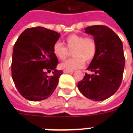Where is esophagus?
<instances>
[{
	"label": "esophagus",
	"instance_id": "obj_1",
	"mask_svg": "<svg viewBox=\"0 0 133 133\" xmlns=\"http://www.w3.org/2000/svg\"><path fill=\"white\" fill-rule=\"evenodd\" d=\"M63 72H64V73H68V74H72V73L74 72L73 71L67 70H63Z\"/></svg>",
	"mask_w": 133,
	"mask_h": 133
}]
</instances>
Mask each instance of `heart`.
Instances as JSON below:
<instances>
[{
    "mask_svg": "<svg viewBox=\"0 0 133 133\" xmlns=\"http://www.w3.org/2000/svg\"><path fill=\"white\" fill-rule=\"evenodd\" d=\"M65 48L61 43L56 42L53 45V53L60 60H65L70 55V51H72L75 56L60 64V68L67 70H75L81 68L86 62H90L95 57L97 46L95 39L91 37H85L72 34L65 39Z\"/></svg>",
    "mask_w": 133,
    "mask_h": 133,
    "instance_id": "b5f03b06",
    "label": "heart"
}]
</instances>
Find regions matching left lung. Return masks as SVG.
I'll return each instance as SVG.
<instances>
[{
	"label": "left lung",
	"mask_w": 133,
	"mask_h": 133,
	"mask_svg": "<svg viewBox=\"0 0 133 133\" xmlns=\"http://www.w3.org/2000/svg\"><path fill=\"white\" fill-rule=\"evenodd\" d=\"M93 36L97 50L85 74L77 86L86 98L103 101L109 98L119 88L123 77L125 58L123 44L119 37L105 25H92L85 29Z\"/></svg>",
	"instance_id": "obj_1"
}]
</instances>
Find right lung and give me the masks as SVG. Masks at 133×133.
<instances>
[{
    "label": "right lung",
    "mask_w": 133,
    "mask_h": 133,
    "mask_svg": "<svg viewBox=\"0 0 133 133\" xmlns=\"http://www.w3.org/2000/svg\"><path fill=\"white\" fill-rule=\"evenodd\" d=\"M60 36L43 27L31 28L25 30L14 44L11 75L16 88L26 99L44 100L56 89L63 71L56 69L58 61L53 45ZM50 72L51 76L48 75Z\"/></svg>",
    "instance_id": "right-lung-1"
}]
</instances>
